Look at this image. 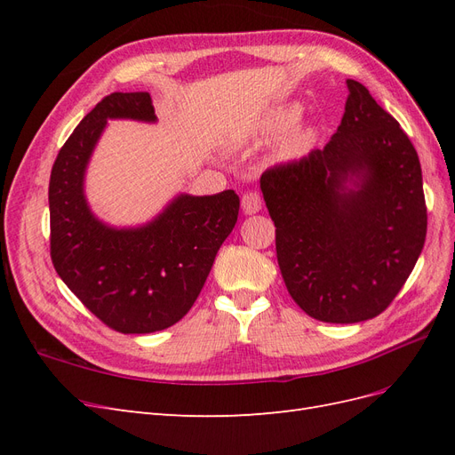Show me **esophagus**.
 I'll return each instance as SVG.
<instances>
[{
  "mask_svg": "<svg viewBox=\"0 0 455 455\" xmlns=\"http://www.w3.org/2000/svg\"><path fill=\"white\" fill-rule=\"evenodd\" d=\"M241 206L244 214H256L261 211V197L258 191H246L241 199Z\"/></svg>",
  "mask_w": 455,
  "mask_h": 455,
  "instance_id": "1",
  "label": "esophagus"
}]
</instances>
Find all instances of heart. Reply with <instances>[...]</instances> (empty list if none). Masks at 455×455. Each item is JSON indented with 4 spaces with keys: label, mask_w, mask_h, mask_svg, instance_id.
<instances>
[{
    "label": "heart",
    "mask_w": 455,
    "mask_h": 455,
    "mask_svg": "<svg viewBox=\"0 0 455 455\" xmlns=\"http://www.w3.org/2000/svg\"><path fill=\"white\" fill-rule=\"evenodd\" d=\"M301 117V106L299 104H281V106H275L273 109L264 116V119L259 121V134L261 136H279L291 131L296 123ZM313 140L311 131L304 129V131H298L296 134H292L291 139H288L286 146H284V154L288 157H298L301 154H306V149L309 148Z\"/></svg>",
    "instance_id": "b5f03b06"
}]
</instances>
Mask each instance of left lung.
Segmentation results:
<instances>
[{
	"mask_svg": "<svg viewBox=\"0 0 455 455\" xmlns=\"http://www.w3.org/2000/svg\"><path fill=\"white\" fill-rule=\"evenodd\" d=\"M336 134L307 157L267 169L259 188L292 299L323 323L374 319L421 254V164L396 119L347 79Z\"/></svg>",
	"mask_w": 455,
	"mask_h": 455,
	"instance_id": "obj_1",
	"label": "left lung"
}]
</instances>
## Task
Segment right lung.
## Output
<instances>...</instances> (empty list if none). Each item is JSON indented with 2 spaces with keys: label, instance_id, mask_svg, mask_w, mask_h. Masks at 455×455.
<instances>
[{
  "label": "right lung",
  "instance_id": "add662e5",
  "mask_svg": "<svg viewBox=\"0 0 455 455\" xmlns=\"http://www.w3.org/2000/svg\"><path fill=\"white\" fill-rule=\"evenodd\" d=\"M108 119L157 121L149 92H112L81 119L51 171V258L68 288L106 326L149 334L172 326L196 304L237 224L239 196L233 189L182 194L146 226L119 229L100 222L84 182Z\"/></svg>",
  "mask_w": 455,
  "mask_h": 455
}]
</instances>
